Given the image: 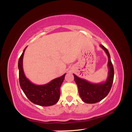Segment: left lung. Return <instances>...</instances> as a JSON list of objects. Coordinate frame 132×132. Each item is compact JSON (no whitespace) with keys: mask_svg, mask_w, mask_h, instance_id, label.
Listing matches in <instances>:
<instances>
[{"mask_svg":"<svg viewBox=\"0 0 132 132\" xmlns=\"http://www.w3.org/2000/svg\"><path fill=\"white\" fill-rule=\"evenodd\" d=\"M100 46L105 50L109 57V76L106 82L101 84H91L73 74L75 81L78 86L79 95L85 103H95L105 98L111 89L114 80V67L110 60V54L104 46L100 45Z\"/></svg>","mask_w":132,"mask_h":132,"instance_id":"left-lung-1","label":"left lung"}]
</instances>
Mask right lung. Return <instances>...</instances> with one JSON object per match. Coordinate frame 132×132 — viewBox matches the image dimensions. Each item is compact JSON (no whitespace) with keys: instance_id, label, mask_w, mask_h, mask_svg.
<instances>
[{"instance_id":"obj_1","label":"right lung","mask_w":132,"mask_h":132,"mask_svg":"<svg viewBox=\"0 0 132 132\" xmlns=\"http://www.w3.org/2000/svg\"><path fill=\"white\" fill-rule=\"evenodd\" d=\"M25 48L18 61L19 82L21 88L29 100L34 104L45 107L55 105L59 100L60 87L66 74L55 78L47 84L38 86L32 84L25 77L23 73V57Z\"/></svg>"}]
</instances>
